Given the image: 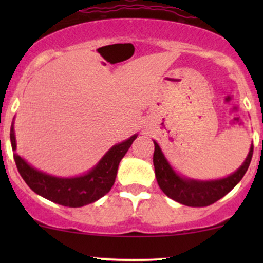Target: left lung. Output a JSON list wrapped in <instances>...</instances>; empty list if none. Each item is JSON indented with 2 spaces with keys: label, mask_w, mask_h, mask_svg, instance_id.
<instances>
[{
  "label": "left lung",
  "mask_w": 263,
  "mask_h": 263,
  "mask_svg": "<svg viewBox=\"0 0 263 263\" xmlns=\"http://www.w3.org/2000/svg\"><path fill=\"white\" fill-rule=\"evenodd\" d=\"M155 142V153H153V164L157 182L159 188L167 197L186 206H208L214 204L219 199L225 197L235 185L242 179L251 163L253 146L250 147L245 162L236 172L222 179L215 180H197L180 177L174 172L173 168L165 159L161 147Z\"/></svg>",
  "instance_id": "1"
}]
</instances>
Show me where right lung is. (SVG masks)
Here are the masks:
<instances>
[{
    "instance_id": "1",
    "label": "right lung",
    "mask_w": 263,
    "mask_h": 263,
    "mask_svg": "<svg viewBox=\"0 0 263 263\" xmlns=\"http://www.w3.org/2000/svg\"><path fill=\"white\" fill-rule=\"evenodd\" d=\"M10 137L12 151H14L13 158L17 170L27 185L38 195L53 203L69 208H79L99 200L110 192L116 179L120 162L137 135H134L121 143L115 144L91 171L84 176L73 178H59L43 173L33 168L22 157L18 156L16 153L13 122L11 126Z\"/></svg>"
}]
</instances>
